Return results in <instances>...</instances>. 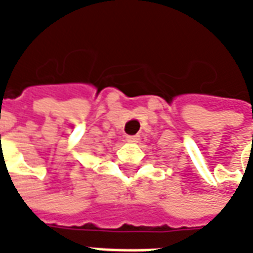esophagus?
Here are the masks:
<instances>
[{"mask_svg": "<svg viewBox=\"0 0 253 253\" xmlns=\"http://www.w3.org/2000/svg\"><path fill=\"white\" fill-rule=\"evenodd\" d=\"M126 139L128 142H138L139 141V135H127Z\"/></svg>", "mask_w": 253, "mask_h": 253, "instance_id": "obj_1", "label": "esophagus"}]
</instances>
